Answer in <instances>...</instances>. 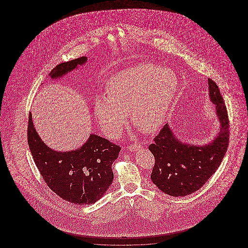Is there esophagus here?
<instances>
[{
    "mask_svg": "<svg viewBox=\"0 0 248 248\" xmlns=\"http://www.w3.org/2000/svg\"><path fill=\"white\" fill-rule=\"evenodd\" d=\"M141 148V145L140 143H136V144H133V145H130L129 147L127 148V150L129 152H136L138 150H140Z\"/></svg>",
    "mask_w": 248,
    "mask_h": 248,
    "instance_id": "1",
    "label": "esophagus"
}]
</instances>
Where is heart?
I'll return each instance as SVG.
<instances>
[{"instance_id": "obj_1", "label": "heart", "mask_w": 248, "mask_h": 248, "mask_svg": "<svg viewBox=\"0 0 248 248\" xmlns=\"http://www.w3.org/2000/svg\"><path fill=\"white\" fill-rule=\"evenodd\" d=\"M176 75L154 64H141L121 71L107 82L108 96L94 102V113L108 138H118L131 122L144 133H153L163 124L177 93Z\"/></svg>"}]
</instances>
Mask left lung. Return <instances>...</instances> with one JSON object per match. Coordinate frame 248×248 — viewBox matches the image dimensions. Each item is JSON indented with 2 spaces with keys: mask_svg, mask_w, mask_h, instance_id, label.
I'll return each instance as SVG.
<instances>
[{
  "mask_svg": "<svg viewBox=\"0 0 248 248\" xmlns=\"http://www.w3.org/2000/svg\"><path fill=\"white\" fill-rule=\"evenodd\" d=\"M208 90L220 124L212 142L200 146L181 142L166 124L149 146L155 158L152 181L168 195L182 197L201 189L219 167L227 152L230 125L224 100L211 79Z\"/></svg>",
  "mask_w": 248,
  "mask_h": 248,
  "instance_id": "left-lung-1",
  "label": "left lung"
}]
</instances>
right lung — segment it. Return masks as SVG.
Masks as SVG:
<instances>
[{
    "label": "right lung",
    "mask_w": 248,
    "mask_h": 248,
    "mask_svg": "<svg viewBox=\"0 0 248 248\" xmlns=\"http://www.w3.org/2000/svg\"><path fill=\"white\" fill-rule=\"evenodd\" d=\"M87 62L86 57L60 63L49 73L51 79L61 78ZM29 116L28 143L41 176L60 198L75 204H92L99 200L113 180L111 165L121 147L91 134L81 148L70 152L50 149L39 137Z\"/></svg>",
    "instance_id": "right-lung-1"
}]
</instances>
